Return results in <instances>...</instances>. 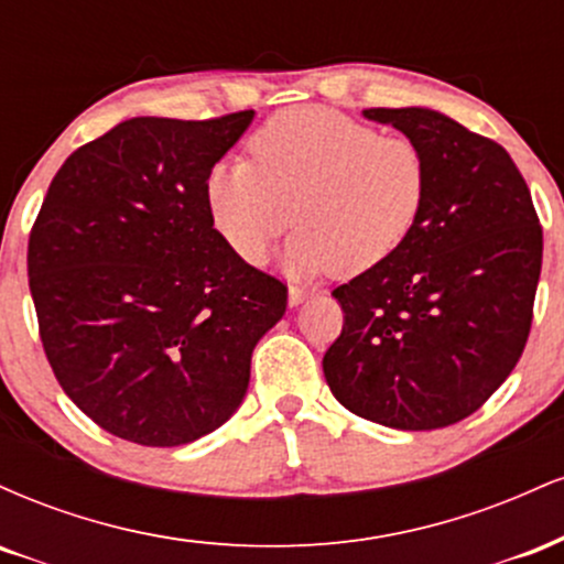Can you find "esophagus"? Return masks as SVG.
<instances>
[{"label":"esophagus","mask_w":564,"mask_h":564,"mask_svg":"<svg viewBox=\"0 0 564 564\" xmlns=\"http://www.w3.org/2000/svg\"><path fill=\"white\" fill-rule=\"evenodd\" d=\"M310 296V291L307 289H302V286H289V304H300V302H304Z\"/></svg>","instance_id":"esophagus-1"}]
</instances>
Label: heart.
<instances>
[{
    "label": "heart",
    "instance_id": "b5f03b06",
    "mask_svg": "<svg viewBox=\"0 0 564 564\" xmlns=\"http://www.w3.org/2000/svg\"><path fill=\"white\" fill-rule=\"evenodd\" d=\"M249 153L206 180L215 228L246 262H262L294 219L296 268L366 273L405 241L430 187L416 140L321 106L275 113L251 134Z\"/></svg>",
    "mask_w": 564,
    "mask_h": 564
}]
</instances>
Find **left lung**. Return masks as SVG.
I'll return each instance as SVG.
<instances>
[{"instance_id":"8db88e82","label":"left lung","mask_w":564,"mask_h":564,"mask_svg":"<svg viewBox=\"0 0 564 564\" xmlns=\"http://www.w3.org/2000/svg\"><path fill=\"white\" fill-rule=\"evenodd\" d=\"M416 140L430 187L392 257L341 283V334L323 355L334 398L394 430H440L494 394L525 349L543 230L498 142L430 108H366Z\"/></svg>"}]
</instances>
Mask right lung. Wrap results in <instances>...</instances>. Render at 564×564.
Masks as SVG:
<instances>
[{
    "mask_svg": "<svg viewBox=\"0 0 564 564\" xmlns=\"http://www.w3.org/2000/svg\"><path fill=\"white\" fill-rule=\"evenodd\" d=\"M251 116L121 121L70 153L31 228L29 289L55 379L129 443L172 448L228 422L251 349L286 313V283L230 249L206 200Z\"/></svg>",
    "mask_w": 564,
    "mask_h": 564,
    "instance_id": "add662e5",
    "label": "right lung"
}]
</instances>
